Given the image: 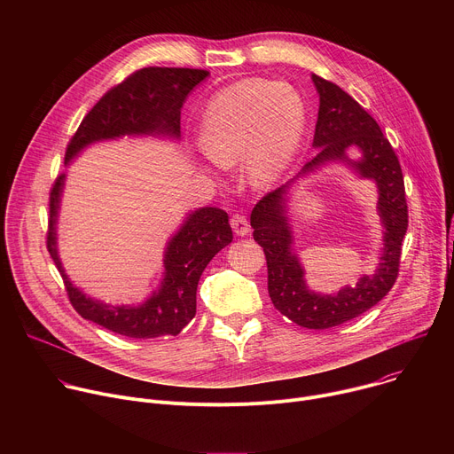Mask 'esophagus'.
<instances>
[{
    "label": "esophagus",
    "instance_id": "esophagus-1",
    "mask_svg": "<svg viewBox=\"0 0 454 454\" xmlns=\"http://www.w3.org/2000/svg\"><path fill=\"white\" fill-rule=\"evenodd\" d=\"M230 224H231V228H233V231L237 233V235H240V237H244V235H247L249 233V223H247V219L244 217V215H240V214H235V215H231V219H230Z\"/></svg>",
    "mask_w": 454,
    "mask_h": 454
}]
</instances>
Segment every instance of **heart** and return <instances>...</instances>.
<instances>
[{
	"label": "heart",
	"instance_id": "b5f03b06",
	"mask_svg": "<svg viewBox=\"0 0 454 454\" xmlns=\"http://www.w3.org/2000/svg\"><path fill=\"white\" fill-rule=\"evenodd\" d=\"M303 95L287 82L244 79L208 104L200 142L219 167L242 161L254 186L278 181L294 161L307 131Z\"/></svg>",
	"mask_w": 454,
	"mask_h": 454
}]
</instances>
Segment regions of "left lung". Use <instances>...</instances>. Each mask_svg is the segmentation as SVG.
<instances>
[{
  "label": "left lung",
  "mask_w": 454,
  "mask_h": 454,
  "mask_svg": "<svg viewBox=\"0 0 454 454\" xmlns=\"http://www.w3.org/2000/svg\"><path fill=\"white\" fill-rule=\"evenodd\" d=\"M312 82L319 93L312 142L317 154L298 175L327 160H347L362 176L376 181L380 188L378 207L385 226V247L376 273L362 278L356 288H344L338 295H317L306 287L302 269L290 247L292 234L285 208L286 188L292 181L266 193L254 205L251 212L253 239L264 247L268 291L275 309L300 327L321 331L357 317L394 287L399 277L403 239L408 230V205L399 158L384 138L379 123L338 84L317 75H312ZM348 148H357L362 158L356 162L348 160Z\"/></svg>",
  "instance_id": "obj_1"
}]
</instances>
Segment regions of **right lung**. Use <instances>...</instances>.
<instances>
[{
  "label": "right lung",
  "mask_w": 454,
  "mask_h": 454,
  "mask_svg": "<svg viewBox=\"0 0 454 454\" xmlns=\"http://www.w3.org/2000/svg\"><path fill=\"white\" fill-rule=\"evenodd\" d=\"M207 77V70L160 67L131 74L111 88L84 116L67 147L64 163L68 165L84 147L100 140H114L125 135L179 138L183 102ZM62 186L64 174L57 176L50 190L46 247L62 275L74 309L84 319L120 336L135 340L177 336L196 316V291L205 268L233 239L228 214L212 207L192 212L165 249V273L160 289L138 307L106 305L74 287L59 261L55 224Z\"/></svg>",
  "instance_id": "add662e5"
}]
</instances>
